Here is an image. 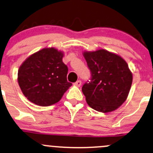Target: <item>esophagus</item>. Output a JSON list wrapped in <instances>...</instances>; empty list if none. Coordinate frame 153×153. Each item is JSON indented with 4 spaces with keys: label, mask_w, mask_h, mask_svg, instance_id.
Masks as SVG:
<instances>
[{
    "label": "esophagus",
    "mask_w": 153,
    "mask_h": 153,
    "mask_svg": "<svg viewBox=\"0 0 153 153\" xmlns=\"http://www.w3.org/2000/svg\"><path fill=\"white\" fill-rule=\"evenodd\" d=\"M75 85H76V86L80 87V85H81V81H80V80H77V81L75 83Z\"/></svg>",
    "instance_id": "obj_1"
}]
</instances>
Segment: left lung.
Instances as JSON below:
<instances>
[{
	"label": "left lung",
	"mask_w": 153,
	"mask_h": 153,
	"mask_svg": "<svg viewBox=\"0 0 153 153\" xmlns=\"http://www.w3.org/2000/svg\"><path fill=\"white\" fill-rule=\"evenodd\" d=\"M91 78L82 87L89 106L109 112L126 100L132 83V74L123 58L104 49L83 53Z\"/></svg>",
	"instance_id": "1"
}]
</instances>
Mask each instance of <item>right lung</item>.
Segmentation results:
<instances>
[{
    "label": "right lung",
    "instance_id": "add662e5",
    "mask_svg": "<svg viewBox=\"0 0 153 153\" xmlns=\"http://www.w3.org/2000/svg\"><path fill=\"white\" fill-rule=\"evenodd\" d=\"M62 57V52L55 48H43L22 63L18 71V82L28 100L45 107L61 100L72 85L67 80L68 68Z\"/></svg>",
    "mask_w": 153,
    "mask_h": 153
}]
</instances>
